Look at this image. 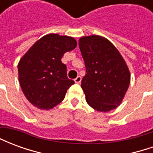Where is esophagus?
<instances>
[{
  "instance_id": "1",
  "label": "esophagus",
  "mask_w": 153,
  "mask_h": 153,
  "mask_svg": "<svg viewBox=\"0 0 153 153\" xmlns=\"http://www.w3.org/2000/svg\"><path fill=\"white\" fill-rule=\"evenodd\" d=\"M81 79H82V78L80 76H78L76 79H74V82L76 83H79L81 82Z\"/></svg>"
}]
</instances>
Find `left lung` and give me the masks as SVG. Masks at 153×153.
Wrapping results in <instances>:
<instances>
[{
  "instance_id": "1",
  "label": "left lung",
  "mask_w": 153,
  "mask_h": 153,
  "mask_svg": "<svg viewBox=\"0 0 153 153\" xmlns=\"http://www.w3.org/2000/svg\"><path fill=\"white\" fill-rule=\"evenodd\" d=\"M79 46L86 67L81 83L86 102L101 112L115 109L130 83L125 60L109 40L98 35L80 38Z\"/></svg>"
}]
</instances>
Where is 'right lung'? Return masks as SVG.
I'll use <instances>...</instances> for the list:
<instances>
[{"label": "right lung", "mask_w": 153, "mask_h": 153, "mask_svg": "<svg viewBox=\"0 0 153 153\" xmlns=\"http://www.w3.org/2000/svg\"><path fill=\"white\" fill-rule=\"evenodd\" d=\"M76 47V40L72 37L50 33L37 41L20 59L19 81L31 104L50 110L63 101L74 82L68 79L66 65L61 58Z\"/></svg>", "instance_id": "obj_1"}]
</instances>
